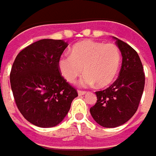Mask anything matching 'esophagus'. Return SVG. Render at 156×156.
Returning a JSON list of instances; mask_svg holds the SVG:
<instances>
[{
  "label": "esophagus",
  "instance_id": "1",
  "mask_svg": "<svg viewBox=\"0 0 156 156\" xmlns=\"http://www.w3.org/2000/svg\"><path fill=\"white\" fill-rule=\"evenodd\" d=\"M78 93L79 96H82V95L85 94V93H86V91H84V90H79L78 91Z\"/></svg>",
  "mask_w": 156,
  "mask_h": 156
}]
</instances>
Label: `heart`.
<instances>
[{
	"mask_svg": "<svg viewBox=\"0 0 156 156\" xmlns=\"http://www.w3.org/2000/svg\"><path fill=\"white\" fill-rule=\"evenodd\" d=\"M122 55L119 47L114 43L83 41L74 45L70 55L58 60V69L64 78L74 83L83 73V86L96 85L104 88L114 81L121 66Z\"/></svg>",
	"mask_w": 156,
	"mask_h": 156,
	"instance_id": "b5f03b06",
	"label": "heart"
}]
</instances>
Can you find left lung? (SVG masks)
<instances>
[{
	"instance_id": "8db88e82",
	"label": "left lung",
	"mask_w": 156,
	"mask_h": 156,
	"mask_svg": "<svg viewBox=\"0 0 156 156\" xmlns=\"http://www.w3.org/2000/svg\"><path fill=\"white\" fill-rule=\"evenodd\" d=\"M115 40L122 56L119 76L110 87L96 91L97 103L90 109L93 119L105 128L122 125L135 115L145 84L143 66L136 50Z\"/></svg>"
}]
</instances>
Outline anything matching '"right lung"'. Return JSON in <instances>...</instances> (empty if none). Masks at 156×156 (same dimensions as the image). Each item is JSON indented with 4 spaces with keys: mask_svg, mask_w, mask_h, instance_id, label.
Here are the masks:
<instances>
[{
    "mask_svg": "<svg viewBox=\"0 0 156 156\" xmlns=\"http://www.w3.org/2000/svg\"><path fill=\"white\" fill-rule=\"evenodd\" d=\"M68 44L44 39L19 52L10 73V83L20 112L41 128L58 125L67 115L77 90L60 74L58 60Z\"/></svg>",
    "mask_w": 156,
    "mask_h": 156,
    "instance_id": "add662e5",
    "label": "right lung"
}]
</instances>
